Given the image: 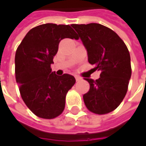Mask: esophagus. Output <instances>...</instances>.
<instances>
[{
	"label": "esophagus",
	"mask_w": 146,
	"mask_h": 146,
	"mask_svg": "<svg viewBox=\"0 0 146 146\" xmlns=\"http://www.w3.org/2000/svg\"><path fill=\"white\" fill-rule=\"evenodd\" d=\"M81 80V78L80 77H79V76H76V81H80Z\"/></svg>",
	"instance_id": "1"
}]
</instances>
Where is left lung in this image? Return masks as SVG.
<instances>
[{"label": "left lung", "instance_id": "8db88e82", "mask_svg": "<svg viewBox=\"0 0 146 146\" xmlns=\"http://www.w3.org/2000/svg\"><path fill=\"white\" fill-rule=\"evenodd\" d=\"M88 51V59L100 70V78L89 83V90L84 94L88 110L97 115L115 110L127 92L132 75L130 53L125 43L115 31L99 23L73 24Z\"/></svg>", "mask_w": 146, "mask_h": 146}]
</instances>
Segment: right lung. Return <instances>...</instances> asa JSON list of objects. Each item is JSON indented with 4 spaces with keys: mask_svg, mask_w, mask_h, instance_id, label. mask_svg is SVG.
<instances>
[{
    "mask_svg": "<svg viewBox=\"0 0 146 146\" xmlns=\"http://www.w3.org/2000/svg\"><path fill=\"white\" fill-rule=\"evenodd\" d=\"M64 38L78 39L70 25L46 23L27 33L15 53V78L26 106L40 118L52 119L62 113L67 92L76 84L68 74L57 76L51 64Z\"/></svg>",
    "mask_w": 146,
    "mask_h": 146,
    "instance_id": "obj_1",
    "label": "right lung"
}]
</instances>
